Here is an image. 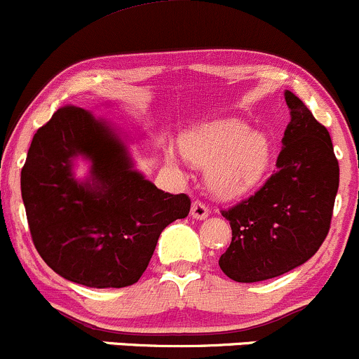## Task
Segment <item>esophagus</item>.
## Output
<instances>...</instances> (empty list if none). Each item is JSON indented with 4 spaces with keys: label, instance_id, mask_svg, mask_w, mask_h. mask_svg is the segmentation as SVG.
<instances>
[{
    "label": "esophagus",
    "instance_id": "esophagus-1",
    "mask_svg": "<svg viewBox=\"0 0 359 359\" xmlns=\"http://www.w3.org/2000/svg\"><path fill=\"white\" fill-rule=\"evenodd\" d=\"M209 207L203 202H198V200H196V202L191 203V217L194 219H205L207 215H209Z\"/></svg>",
    "mask_w": 359,
    "mask_h": 359
}]
</instances>
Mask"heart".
<instances>
[{
  "label": "heart",
  "instance_id": "heart-1",
  "mask_svg": "<svg viewBox=\"0 0 359 359\" xmlns=\"http://www.w3.org/2000/svg\"><path fill=\"white\" fill-rule=\"evenodd\" d=\"M184 157L207 168V183L221 198H236L260 183L272 159L265 133L238 119L205 125L181 138Z\"/></svg>",
  "mask_w": 359,
  "mask_h": 359
}]
</instances>
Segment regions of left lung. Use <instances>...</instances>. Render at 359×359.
I'll return each instance as SVG.
<instances>
[{
	"instance_id": "1",
	"label": "left lung",
	"mask_w": 359,
	"mask_h": 359,
	"mask_svg": "<svg viewBox=\"0 0 359 359\" xmlns=\"http://www.w3.org/2000/svg\"><path fill=\"white\" fill-rule=\"evenodd\" d=\"M277 171L250 198L222 210L233 240L219 267L236 283H258L299 267L330 229L339 163L327 128L292 92Z\"/></svg>"
}]
</instances>
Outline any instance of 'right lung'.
<instances>
[{"mask_svg":"<svg viewBox=\"0 0 359 359\" xmlns=\"http://www.w3.org/2000/svg\"><path fill=\"white\" fill-rule=\"evenodd\" d=\"M76 158L89 163L87 180L74 176ZM20 184L42 260L65 279L97 289L137 283L164 227L191 205L188 195L145 180L116 130L75 106L60 107L34 135Z\"/></svg>","mask_w":359,"mask_h":359,"instance_id":"right-lung-1","label":"right lung"}]
</instances>
